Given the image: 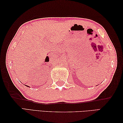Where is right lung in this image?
Wrapping results in <instances>:
<instances>
[{"mask_svg":"<svg viewBox=\"0 0 123 123\" xmlns=\"http://www.w3.org/2000/svg\"><path fill=\"white\" fill-rule=\"evenodd\" d=\"M27 86V87H30L29 86Z\"/></svg>","mask_w":123,"mask_h":123,"instance_id":"add662e5","label":"right lung"}]
</instances>
